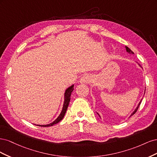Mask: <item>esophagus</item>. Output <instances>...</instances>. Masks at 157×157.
I'll use <instances>...</instances> for the list:
<instances>
[{
  "label": "esophagus",
  "instance_id": "obj_1",
  "mask_svg": "<svg viewBox=\"0 0 157 157\" xmlns=\"http://www.w3.org/2000/svg\"><path fill=\"white\" fill-rule=\"evenodd\" d=\"M92 81V78L88 75H84L83 77L80 78V83H90Z\"/></svg>",
  "mask_w": 157,
  "mask_h": 157
}]
</instances>
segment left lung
Returning a JSON list of instances; mask_svg holds the SVG:
<instances>
[{"label":"left lung","instance_id":"1","mask_svg":"<svg viewBox=\"0 0 157 157\" xmlns=\"http://www.w3.org/2000/svg\"><path fill=\"white\" fill-rule=\"evenodd\" d=\"M125 48H126V52H128V53H129V54H134V52H133L129 48H128V47H127V46H125ZM139 66H140V67H141V65L139 64ZM144 94H145V93H144ZM141 101H142V99H141V101H140V103H138V105H137V107L136 108V109H135V110L134 111H133V113L131 114V115H130V117L131 116H132L133 115H134V114L136 113V112L137 111V109H138V107H140V104H141ZM97 113V112H96ZM97 114H98V115L99 116V117H100L101 118V117H100V115H99V114L97 113Z\"/></svg>","mask_w":157,"mask_h":157}]
</instances>
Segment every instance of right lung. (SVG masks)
<instances>
[{"label":"right lung","instance_id":"obj_1","mask_svg":"<svg viewBox=\"0 0 157 157\" xmlns=\"http://www.w3.org/2000/svg\"><path fill=\"white\" fill-rule=\"evenodd\" d=\"M73 90H74V84L71 85V86H69V88H67L65 90V93H64V102H63L62 110H61L58 117L54 121L48 124H46V125H39V124H35V125L42 126V127H48V126H52L57 124V123H58L59 121L62 120L65 116L66 111H67V109L71 100V93H72V92L73 91Z\"/></svg>","mask_w":157,"mask_h":157}]
</instances>
